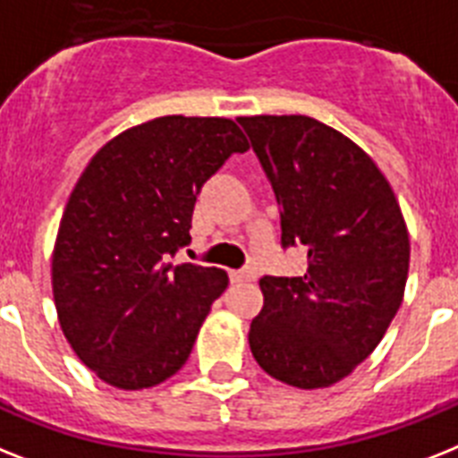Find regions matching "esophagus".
<instances>
[{
	"label": "esophagus",
	"instance_id": "1",
	"mask_svg": "<svg viewBox=\"0 0 458 458\" xmlns=\"http://www.w3.org/2000/svg\"><path fill=\"white\" fill-rule=\"evenodd\" d=\"M232 281H236V283L257 281V269L255 267H245V269L232 271Z\"/></svg>",
	"mask_w": 458,
	"mask_h": 458
}]
</instances>
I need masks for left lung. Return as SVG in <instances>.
<instances>
[{
  "instance_id": "8db88e82",
  "label": "left lung",
  "mask_w": 458,
  "mask_h": 458,
  "mask_svg": "<svg viewBox=\"0 0 458 458\" xmlns=\"http://www.w3.org/2000/svg\"><path fill=\"white\" fill-rule=\"evenodd\" d=\"M276 201L281 243L304 245V276H264L250 351L274 379L325 388L386 335L405 294L410 236L372 158L311 116H238Z\"/></svg>"
}]
</instances>
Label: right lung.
<instances>
[{
	"label": "right lung",
	"instance_id": "right-lung-1",
	"mask_svg": "<svg viewBox=\"0 0 458 458\" xmlns=\"http://www.w3.org/2000/svg\"><path fill=\"white\" fill-rule=\"evenodd\" d=\"M248 140L232 119L158 116L109 140L79 177L53 250L60 327L86 368L123 391L187 362L226 271L173 264L201 187Z\"/></svg>",
	"mask_w": 458,
	"mask_h": 458
}]
</instances>
